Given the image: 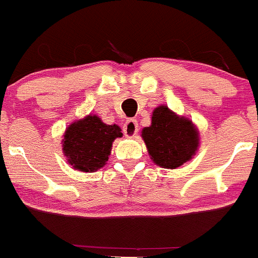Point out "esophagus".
<instances>
[{
    "label": "esophagus",
    "instance_id": "34e87169",
    "mask_svg": "<svg viewBox=\"0 0 258 258\" xmlns=\"http://www.w3.org/2000/svg\"><path fill=\"white\" fill-rule=\"evenodd\" d=\"M138 132V122L136 119H129L126 120V122L124 124V134L129 138L134 137Z\"/></svg>",
    "mask_w": 258,
    "mask_h": 258
}]
</instances>
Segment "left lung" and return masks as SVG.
I'll return each instance as SVG.
<instances>
[{"label":"left lung","instance_id":"8db88e82","mask_svg":"<svg viewBox=\"0 0 258 258\" xmlns=\"http://www.w3.org/2000/svg\"><path fill=\"white\" fill-rule=\"evenodd\" d=\"M142 138L152 161L170 170L190 161L199 147V132L192 121L178 116L166 105L154 109L151 125L143 127Z\"/></svg>","mask_w":258,"mask_h":258}]
</instances>
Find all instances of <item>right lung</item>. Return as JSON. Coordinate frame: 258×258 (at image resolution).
Wrapping results in <instances>:
<instances>
[{
    "instance_id": "obj_1",
    "label": "right lung",
    "mask_w": 258,
    "mask_h": 258,
    "mask_svg": "<svg viewBox=\"0 0 258 258\" xmlns=\"http://www.w3.org/2000/svg\"><path fill=\"white\" fill-rule=\"evenodd\" d=\"M121 136L116 124L107 125L96 115H87L66 129L63 153L75 170L95 172L104 167L111 153L112 142Z\"/></svg>"
}]
</instances>
